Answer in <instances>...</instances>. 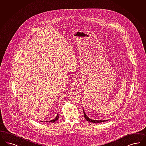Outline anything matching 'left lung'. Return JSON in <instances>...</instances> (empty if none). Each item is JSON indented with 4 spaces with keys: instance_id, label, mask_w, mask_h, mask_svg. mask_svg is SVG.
<instances>
[{
    "instance_id": "8db88e82",
    "label": "left lung",
    "mask_w": 146,
    "mask_h": 146,
    "mask_svg": "<svg viewBox=\"0 0 146 146\" xmlns=\"http://www.w3.org/2000/svg\"><path fill=\"white\" fill-rule=\"evenodd\" d=\"M83 113H84V116L85 119H86V120H87V121H89V122H92V123H100V122H103L108 121V119H107V120H95V119H90V118L86 115V113H85V111H84V109H83Z\"/></svg>"
}]
</instances>
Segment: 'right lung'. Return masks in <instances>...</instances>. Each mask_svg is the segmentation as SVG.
<instances>
[{"mask_svg":"<svg viewBox=\"0 0 146 146\" xmlns=\"http://www.w3.org/2000/svg\"><path fill=\"white\" fill-rule=\"evenodd\" d=\"M58 118H59V116H58V114L57 113V116H56V117L54 119H52L51 121H45V122H52V123H53V122H54L55 121H56L58 119ZM42 122H43V121H42Z\"/></svg>","mask_w":146,"mask_h":146,"instance_id":"1","label":"right lung"}]
</instances>
